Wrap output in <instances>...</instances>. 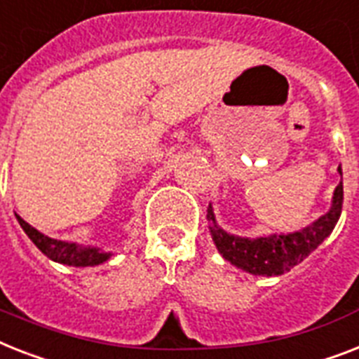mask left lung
Listing matches in <instances>:
<instances>
[{"instance_id":"1","label":"left lung","mask_w":359,"mask_h":359,"mask_svg":"<svg viewBox=\"0 0 359 359\" xmlns=\"http://www.w3.org/2000/svg\"><path fill=\"white\" fill-rule=\"evenodd\" d=\"M337 171L341 175V165ZM341 208H343V179L334 191L332 208L311 225L290 234H271L264 238H240L229 234L215 223L212 205L208 206L206 217L210 221L212 240L225 260L250 275L276 276L284 275L285 271L301 264L304 258L310 256V252L321 245L336 226Z\"/></svg>"}]
</instances>
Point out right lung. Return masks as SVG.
I'll list each match as a JSON object with an SVG mask.
<instances>
[{"label":"right lung","mask_w":359,"mask_h":359,"mask_svg":"<svg viewBox=\"0 0 359 359\" xmlns=\"http://www.w3.org/2000/svg\"><path fill=\"white\" fill-rule=\"evenodd\" d=\"M16 219H18L23 232L29 236V240L33 241L49 260L58 262V264L74 265V267H88V265L103 264L112 256V252H104L99 247H83L77 245V243H72V241H60L53 240L49 236H43L34 226L29 225L27 221H23L18 214H16Z\"/></svg>","instance_id":"right-lung-1"}]
</instances>
